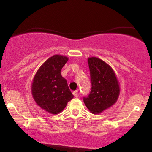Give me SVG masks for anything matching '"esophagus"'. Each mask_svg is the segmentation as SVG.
<instances>
[{"instance_id":"1","label":"esophagus","mask_w":152,"mask_h":152,"mask_svg":"<svg viewBox=\"0 0 152 152\" xmlns=\"http://www.w3.org/2000/svg\"><path fill=\"white\" fill-rule=\"evenodd\" d=\"M72 94H73L74 97H77L78 96V91H74L72 92Z\"/></svg>"}]
</instances>
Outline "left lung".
<instances>
[{"label": "left lung", "mask_w": 152, "mask_h": 152, "mask_svg": "<svg viewBox=\"0 0 152 152\" xmlns=\"http://www.w3.org/2000/svg\"><path fill=\"white\" fill-rule=\"evenodd\" d=\"M91 74V91L84 102L89 111L99 114L112 107L120 95V86L112 68L99 58L88 59Z\"/></svg>", "instance_id": "left-lung-1"}]
</instances>
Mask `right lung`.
<instances>
[{
  "instance_id": "obj_1",
  "label": "right lung",
  "mask_w": 152,
  "mask_h": 152,
  "mask_svg": "<svg viewBox=\"0 0 152 152\" xmlns=\"http://www.w3.org/2000/svg\"><path fill=\"white\" fill-rule=\"evenodd\" d=\"M68 60L67 57L60 55L50 57L37 70L32 83L31 91L35 102L54 115L63 111L73 98L67 81L61 75Z\"/></svg>"
}]
</instances>
